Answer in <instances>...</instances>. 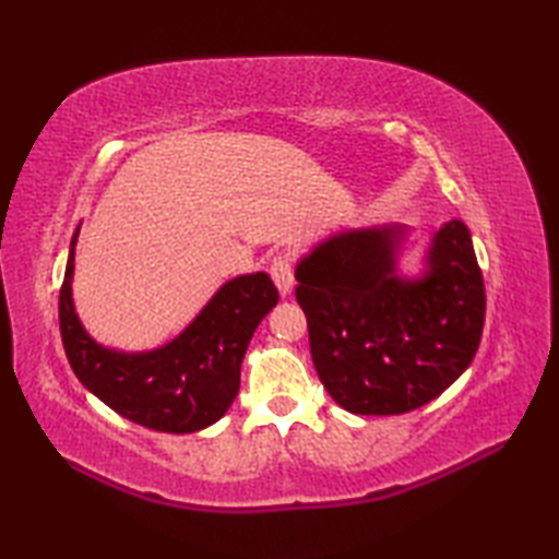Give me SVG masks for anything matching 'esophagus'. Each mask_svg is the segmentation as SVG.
Instances as JSON below:
<instances>
[{
    "instance_id": "esophagus-1",
    "label": "esophagus",
    "mask_w": 559,
    "mask_h": 559,
    "mask_svg": "<svg viewBox=\"0 0 559 559\" xmlns=\"http://www.w3.org/2000/svg\"><path fill=\"white\" fill-rule=\"evenodd\" d=\"M271 278L276 283L278 293L286 298V295L293 293V264H290V257L288 254H278L271 259Z\"/></svg>"
}]
</instances>
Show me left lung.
Returning a JSON list of instances; mask_svg holds the SVG:
<instances>
[{
	"instance_id": "8db88e82",
	"label": "left lung",
	"mask_w": 559,
	"mask_h": 559,
	"mask_svg": "<svg viewBox=\"0 0 559 559\" xmlns=\"http://www.w3.org/2000/svg\"><path fill=\"white\" fill-rule=\"evenodd\" d=\"M401 225L341 230L295 269L317 374L341 408L399 415L468 370L485 322L483 273L461 221L432 235L420 276H401Z\"/></svg>"
}]
</instances>
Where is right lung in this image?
Wrapping results in <instances>:
<instances>
[{
    "label": "right lung",
    "mask_w": 559,
    "mask_h": 559,
    "mask_svg": "<svg viewBox=\"0 0 559 559\" xmlns=\"http://www.w3.org/2000/svg\"><path fill=\"white\" fill-rule=\"evenodd\" d=\"M79 228L71 237L59 290V331L79 382L122 418L148 430L187 435L221 420L240 391V367L261 324L278 302L264 271L230 278L213 293L180 336L160 348L124 353L83 329L71 298Z\"/></svg>",
    "instance_id": "add662e5"
}]
</instances>
